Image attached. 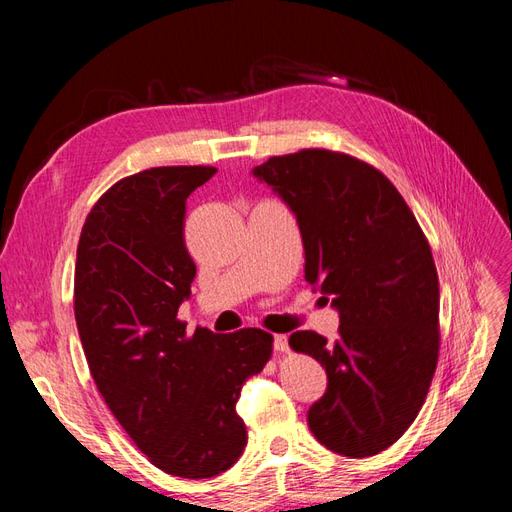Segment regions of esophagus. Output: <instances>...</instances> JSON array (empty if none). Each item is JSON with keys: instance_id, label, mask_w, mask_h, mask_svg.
<instances>
[{"instance_id": "1", "label": "esophagus", "mask_w": 512, "mask_h": 512, "mask_svg": "<svg viewBox=\"0 0 512 512\" xmlns=\"http://www.w3.org/2000/svg\"><path fill=\"white\" fill-rule=\"evenodd\" d=\"M273 350L275 352H288V337L286 335H275L273 337Z\"/></svg>"}]
</instances>
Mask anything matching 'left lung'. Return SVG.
<instances>
[{
    "mask_svg": "<svg viewBox=\"0 0 512 512\" xmlns=\"http://www.w3.org/2000/svg\"><path fill=\"white\" fill-rule=\"evenodd\" d=\"M252 173L297 215L305 280L339 312L335 342L314 331L288 339L329 378L307 425L333 453L378 455L412 425L438 365L431 247L395 185L346 153L301 149Z\"/></svg>",
    "mask_w": 512,
    "mask_h": 512,
    "instance_id": "left-lung-1",
    "label": "left lung"
}]
</instances>
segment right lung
Masks as SVG:
<instances>
[{
  "instance_id": "add662e5",
  "label": "right lung",
  "mask_w": 512,
  "mask_h": 512,
  "mask_svg": "<svg viewBox=\"0 0 512 512\" xmlns=\"http://www.w3.org/2000/svg\"><path fill=\"white\" fill-rule=\"evenodd\" d=\"M213 166H158L117 181L89 211L76 250L74 316L100 395L153 466L211 478L237 463L247 431L243 382L267 365L273 337L220 335L177 318L196 265L185 200Z\"/></svg>"
}]
</instances>
